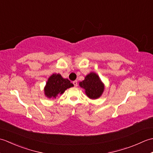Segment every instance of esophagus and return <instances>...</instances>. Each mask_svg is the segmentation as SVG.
<instances>
[{"label": "esophagus", "mask_w": 153, "mask_h": 153, "mask_svg": "<svg viewBox=\"0 0 153 153\" xmlns=\"http://www.w3.org/2000/svg\"><path fill=\"white\" fill-rule=\"evenodd\" d=\"M73 84H74V85L75 87H77V81H74Z\"/></svg>", "instance_id": "esophagus-1"}]
</instances>
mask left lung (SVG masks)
Instances as JSON below:
<instances>
[{"label": "left lung", "mask_w": 153, "mask_h": 153, "mask_svg": "<svg viewBox=\"0 0 153 153\" xmlns=\"http://www.w3.org/2000/svg\"><path fill=\"white\" fill-rule=\"evenodd\" d=\"M79 86L85 90V94L89 99H97L102 95L105 85L95 72L87 75L85 79L79 82Z\"/></svg>", "instance_id": "1"}]
</instances>
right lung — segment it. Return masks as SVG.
Masks as SVG:
<instances>
[{
    "label": "right lung",
    "instance_id": "obj_1",
    "mask_svg": "<svg viewBox=\"0 0 153 153\" xmlns=\"http://www.w3.org/2000/svg\"><path fill=\"white\" fill-rule=\"evenodd\" d=\"M74 85L68 79H64L59 74H53L48 79L45 87V95L48 98H54L58 95H62L67 89Z\"/></svg>",
    "mask_w": 153,
    "mask_h": 153
}]
</instances>
